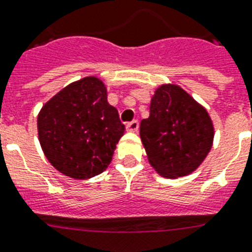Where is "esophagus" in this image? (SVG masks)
<instances>
[{
  "mask_svg": "<svg viewBox=\"0 0 252 252\" xmlns=\"http://www.w3.org/2000/svg\"><path fill=\"white\" fill-rule=\"evenodd\" d=\"M126 128H127V131L136 132L139 130V122L136 120L131 121V122H128L127 126H126Z\"/></svg>",
  "mask_w": 252,
  "mask_h": 252,
  "instance_id": "esophagus-1",
  "label": "esophagus"
}]
</instances>
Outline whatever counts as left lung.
Returning a JSON list of instances; mask_svg holds the SVG:
<instances>
[{
  "label": "left lung",
  "mask_w": 252,
  "mask_h": 252,
  "mask_svg": "<svg viewBox=\"0 0 252 252\" xmlns=\"http://www.w3.org/2000/svg\"><path fill=\"white\" fill-rule=\"evenodd\" d=\"M207 110L176 84H164L151 100L150 117L140 122V138L158 174L177 178L202 164L213 142Z\"/></svg>",
  "instance_id": "left-lung-1"
}]
</instances>
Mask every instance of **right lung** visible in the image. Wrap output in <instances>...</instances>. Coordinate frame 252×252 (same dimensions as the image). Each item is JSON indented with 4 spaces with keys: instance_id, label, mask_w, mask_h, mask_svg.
<instances>
[{
    "instance_id": "right-lung-1",
    "label": "right lung",
    "mask_w": 252,
    "mask_h": 252,
    "mask_svg": "<svg viewBox=\"0 0 252 252\" xmlns=\"http://www.w3.org/2000/svg\"><path fill=\"white\" fill-rule=\"evenodd\" d=\"M106 96L101 80L87 76L61 90L40 110V144L62 174L87 180L110 164L125 125Z\"/></svg>"
}]
</instances>
